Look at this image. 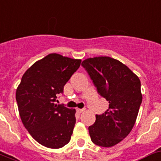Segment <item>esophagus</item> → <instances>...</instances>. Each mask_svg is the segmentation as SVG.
<instances>
[{"label": "esophagus", "mask_w": 161, "mask_h": 161, "mask_svg": "<svg viewBox=\"0 0 161 161\" xmlns=\"http://www.w3.org/2000/svg\"><path fill=\"white\" fill-rule=\"evenodd\" d=\"M84 110H85V109H77V112H78V113H79V114L83 113Z\"/></svg>", "instance_id": "esophagus-1"}]
</instances>
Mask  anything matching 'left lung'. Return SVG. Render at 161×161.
<instances>
[{"mask_svg": "<svg viewBox=\"0 0 161 161\" xmlns=\"http://www.w3.org/2000/svg\"><path fill=\"white\" fill-rule=\"evenodd\" d=\"M97 92L109 101V108L96 115L89 126L91 140L100 147H110L129 134L142 101L141 82L125 64L108 57L88 58L82 63Z\"/></svg>", "mask_w": 161, "mask_h": 161, "instance_id": "obj_1", "label": "left lung"}]
</instances>
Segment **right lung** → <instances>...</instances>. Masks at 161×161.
<instances>
[{
    "instance_id": "obj_1",
    "label": "right lung",
    "mask_w": 161,
    "mask_h": 161,
    "mask_svg": "<svg viewBox=\"0 0 161 161\" xmlns=\"http://www.w3.org/2000/svg\"><path fill=\"white\" fill-rule=\"evenodd\" d=\"M80 64L81 60L49 54L24 73L16 90L23 124L31 136L44 147L58 149L70 141L76 110L56 105L55 101Z\"/></svg>"
}]
</instances>
